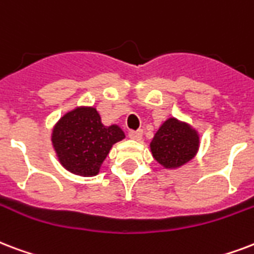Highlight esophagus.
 Masks as SVG:
<instances>
[{
  "label": "esophagus",
  "instance_id": "obj_1",
  "mask_svg": "<svg viewBox=\"0 0 254 254\" xmlns=\"http://www.w3.org/2000/svg\"><path fill=\"white\" fill-rule=\"evenodd\" d=\"M142 135V130H130L129 131V137L131 140H140Z\"/></svg>",
  "mask_w": 254,
  "mask_h": 254
}]
</instances>
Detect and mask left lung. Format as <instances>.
Here are the masks:
<instances>
[{
	"label": "left lung",
	"mask_w": 254,
	"mask_h": 254,
	"mask_svg": "<svg viewBox=\"0 0 254 254\" xmlns=\"http://www.w3.org/2000/svg\"><path fill=\"white\" fill-rule=\"evenodd\" d=\"M200 135L196 129L177 119H168L150 142L154 160L166 169L185 165L196 156Z\"/></svg>",
	"instance_id": "left-lung-1"
}]
</instances>
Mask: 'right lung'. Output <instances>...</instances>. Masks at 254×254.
<instances>
[{"label":"right lung","instance_id":"add662e5","mask_svg":"<svg viewBox=\"0 0 254 254\" xmlns=\"http://www.w3.org/2000/svg\"><path fill=\"white\" fill-rule=\"evenodd\" d=\"M125 133L119 125L105 127L93 106H78L64 114L53 127L52 144L58 161L70 173L92 177Z\"/></svg>","mask_w":254,"mask_h":254}]
</instances>
